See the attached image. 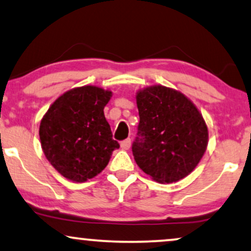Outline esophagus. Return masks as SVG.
<instances>
[{
  "label": "esophagus",
  "instance_id": "esophagus-1",
  "mask_svg": "<svg viewBox=\"0 0 251 251\" xmlns=\"http://www.w3.org/2000/svg\"><path fill=\"white\" fill-rule=\"evenodd\" d=\"M130 146H131V139H130V138L126 139V141H123V142L121 143V148H122L123 150H129Z\"/></svg>",
  "mask_w": 251,
  "mask_h": 251
}]
</instances>
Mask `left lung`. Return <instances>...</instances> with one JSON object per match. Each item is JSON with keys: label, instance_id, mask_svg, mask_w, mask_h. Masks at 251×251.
<instances>
[{"label": "left lung", "instance_id": "1", "mask_svg": "<svg viewBox=\"0 0 251 251\" xmlns=\"http://www.w3.org/2000/svg\"><path fill=\"white\" fill-rule=\"evenodd\" d=\"M138 135L132 144L136 164L159 183L188 176L200 164L209 143L201 113L180 91L152 85L136 92Z\"/></svg>", "mask_w": 251, "mask_h": 251}]
</instances>
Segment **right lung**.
I'll use <instances>...</instances> for the list:
<instances>
[{"label": "right lung", "mask_w": 251, "mask_h": 251, "mask_svg": "<svg viewBox=\"0 0 251 251\" xmlns=\"http://www.w3.org/2000/svg\"><path fill=\"white\" fill-rule=\"evenodd\" d=\"M113 93L96 85L61 94L42 116L39 136L45 157L62 176L85 182L100 174L120 145L103 114Z\"/></svg>", "instance_id": "obj_1"}]
</instances>
